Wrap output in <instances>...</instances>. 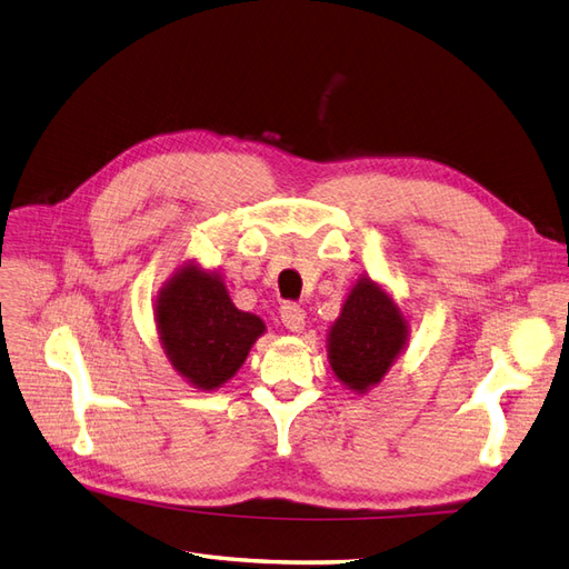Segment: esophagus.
I'll return each instance as SVG.
<instances>
[{
	"label": "esophagus",
	"mask_w": 569,
	"mask_h": 569,
	"mask_svg": "<svg viewBox=\"0 0 569 569\" xmlns=\"http://www.w3.org/2000/svg\"><path fill=\"white\" fill-rule=\"evenodd\" d=\"M281 322L290 331H302L305 329V310L298 302H283L281 305Z\"/></svg>",
	"instance_id": "obj_1"
}]
</instances>
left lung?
<instances>
[{
    "label": "left lung",
    "instance_id": "1",
    "mask_svg": "<svg viewBox=\"0 0 569 569\" xmlns=\"http://www.w3.org/2000/svg\"><path fill=\"white\" fill-rule=\"evenodd\" d=\"M409 337V325L375 281L358 279L341 315L329 331V362L333 375L353 391L380 385Z\"/></svg>",
    "mask_w": 569,
    "mask_h": 569
}]
</instances>
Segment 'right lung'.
Returning <instances> with one entry per match:
<instances>
[{
  "label": "right lung",
  "instance_id": "add662e5",
  "mask_svg": "<svg viewBox=\"0 0 569 569\" xmlns=\"http://www.w3.org/2000/svg\"><path fill=\"white\" fill-rule=\"evenodd\" d=\"M156 322L172 368L197 389L228 382L267 329L257 315L230 302L216 273L197 264L182 267L160 288Z\"/></svg>",
  "mask_w": 569,
  "mask_h": 569
}]
</instances>
